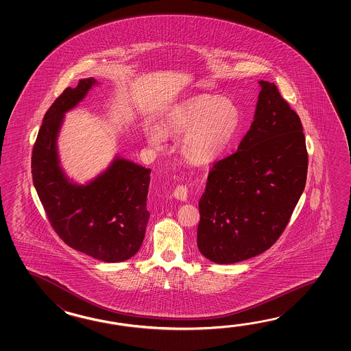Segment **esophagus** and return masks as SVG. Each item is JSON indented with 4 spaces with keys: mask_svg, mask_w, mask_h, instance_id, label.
<instances>
[{
    "mask_svg": "<svg viewBox=\"0 0 351 351\" xmlns=\"http://www.w3.org/2000/svg\"><path fill=\"white\" fill-rule=\"evenodd\" d=\"M186 195H188V188L186 186H178L174 191V197L179 201H186Z\"/></svg>",
    "mask_w": 351,
    "mask_h": 351,
    "instance_id": "esophagus-1",
    "label": "esophagus"
}]
</instances>
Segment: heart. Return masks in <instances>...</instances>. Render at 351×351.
Wrapping results in <instances>:
<instances>
[{"mask_svg": "<svg viewBox=\"0 0 351 351\" xmlns=\"http://www.w3.org/2000/svg\"><path fill=\"white\" fill-rule=\"evenodd\" d=\"M241 125L239 105L228 97H199L173 106L159 128L145 130L154 148H163L165 135H183L182 154L195 165H208L228 147Z\"/></svg>", "mask_w": 351, "mask_h": 351, "instance_id": "heart-1", "label": "heart"}]
</instances>
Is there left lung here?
I'll use <instances>...</instances> for the list:
<instances>
[{"label":"left lung","mask_w":351,"mask_h":351,"mask_svg":"<svg viewBox=\"0 0 351 351\" xmlns=\"http://www.w3.org/2000/svg\"><path fill=\"white\" fill-rule=\"evenodd\" d=\"M258 84L250 130L234 153L212 167L199 199L197 246L215 263L245 261L269 250L305 189L301 120L274 82Z\"/></svg>","instance_id":"8db88e82"}]
</instances>
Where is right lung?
I'll return each instance as SVG.
<instances>
[{"label":"right lung","instance_id":"1","mask_svg":"<svg viewBox=\"0 0 351 351\" xmlns=\"http://www.w3.org/2000/svg\"><path fill=\"white\" fill-rule=\"evenodd\" d=\"M94 77L66 88L46 112L32 149V180L46 216L67 246L104 262L133 257L149 221L150 171L119 156L86 184H77L60 165L58 136L65 112L97 85Z\"/></svg>","mask_w":351,"mask_h":351}]
</instances>
